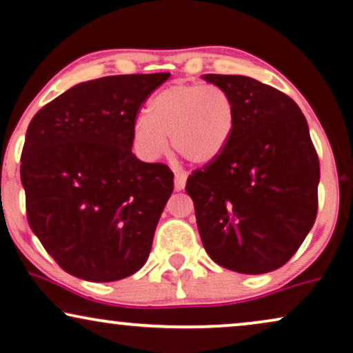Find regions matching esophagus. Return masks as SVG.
<instances>
[{
	"label": "esophagus",
	"mask_w": 353,
	"mask_h": 353,
	"mask_svg": "<svg viewBox=\"0 0 353 353\" xmlns=\"http://www.w3.org/2000/svg\"><path fill=\"white\" fill-rule=\"evenodd\" d=\"M175 190L176 191H181V190H185V185H186V178H188V175L185 172H181L180 168H175Z\"/></svg>",
	"instance_id": "1"
}]
</instances>
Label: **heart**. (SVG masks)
Segmentation results:
<instances>
[{
	"instance_id": "obj_1",
	"label": "heart",
	"mask_w": 353,
	"mask_h": 353,
	"mask_svg": "<svg viewBox=\"0 0 353 353\" xmlns=\"http://www.w3.org/2000/svg\"><path fill=\"white\" fill-rule=\"evenodd\" d=\"M238 109L220 86L172 83L149 101V114L133 120V139L146 159L161 157L168 148L192 163L205 165L226 151L233 138Z\"/></svg>"
}]
</instances>
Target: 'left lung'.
Masks as SVG:
<instances>
[{
    "label": "left lung",
    "mask_w": 353,
    "mask_h": 353,
    "mask_svg": "<svg viewBox=\"0 0 353 353\" xmlns=\"http://www.w3.org/2000/svg\"><path fill=\"white\" fill-rule=\"evenodd\" d=\"M233 96L238 122L226 151L188 176L210 259L244 274L283 267L318 210L320 162L294 101L245 75H204Z\"/></svg>",
    "instance_id": "8db88e82"
}]
</instances>
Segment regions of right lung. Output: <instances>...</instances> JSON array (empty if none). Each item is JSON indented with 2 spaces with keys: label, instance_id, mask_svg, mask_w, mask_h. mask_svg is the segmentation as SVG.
<instances>
[{
  "label": "right lung",
  "instance_id": "1",
  "mask_svg": "<svg viewBox=\"0 0 353 353\" xmlns=\"http://www.w3.org/2000/svg\"><path fill=\"white\" fill-rule=\"evenodd\" d=\"M168 77L83 81L28 125L21 157L28 225L72 276L119 281L146 263L173 173L132 152L133 120Z\"/></svg>",
  "mask_w": 353,
  "mask_h": 353
}]
</instances>
